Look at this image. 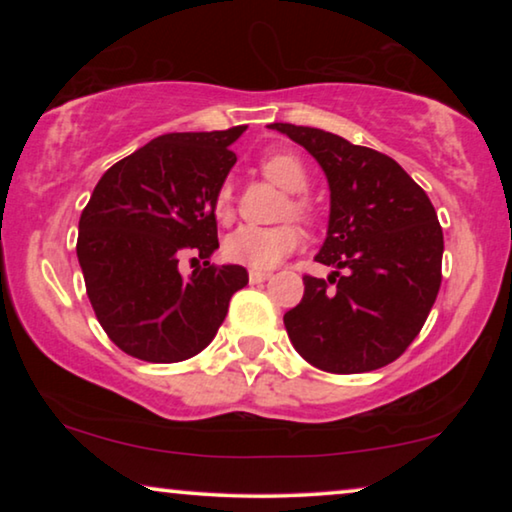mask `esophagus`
I'll list each match as a JSON object with an SVG mask.
<instances>
[{"label": "esophagus", "instance_id": "obj_1", "mask_svg": "<svg viewBox=\"0 0 512 512\" xmlns=\"http://www.w3.org/2000/svg\"><path fill=\"white\" fill-rule=\"evenodd\" d=\"M272 275L270 272H263V270H251L249 272V282L251 284H263V282H268Z\"/></svg>", "mask_w": 512, "mask_h": 512}]
</instances>
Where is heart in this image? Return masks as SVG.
I'll use <instances>...</instances> for the list:
<instances>
[{"label":"heart","instance_id":"b5f03b06","mask_svg":"<svg viewBox=\"0 0 512 512\" xmlns=\"http://www.w3.org/2000/svg\"><path fill=\"white\" fill-rule=\"evenodd\" d=\"M261 172L272 181V184H277L289 193H303L305 188L310 186L307 167L303 165V160L293 156V153H268V156L261 158ZM214 214L219 221H228L230 216H233V193H230L228 184H223L214 195ZM289 214L305 223L314 221L312 202L307 198H300V195L291 198L289 205H286V216ZM298 247L300 230L296 226H291V223H284V226L275 228L242 226L226 237L223 254H226L230 263L247 265L251 270H270L275 268L282 258L293 254Z\"/></svg>","mask_w":512,"mask_h":512}]
</instances>
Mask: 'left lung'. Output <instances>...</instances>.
Instances as JSON below:
<instances>
[{
    "label": "left lung",
    "instance_id": "left-lung-1",
    "mask_svg": "<svg viewBox=\"0 0 512 512\" xmlns=\"http://www.w3.org/2000/svg\"><path fill=\"white\" fill-rule=\"evenodd\" d=\"M305 146L331 186V221L303 300L284 314L305 361L352 375L396 361L412 345L443 282V228L424 188L384 153L333 132L272 123Z\"/></svg>",
    "mask_w": 512,
    "mask_h": 512
}]
</instances>
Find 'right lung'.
<instances>
[{"label": "right lung", "instance_id": "1", "mask_svg": "<svg viewBox=\"0 0 512 512\" xmlns=\"http://www.w3.org/2000/svg\"><path fill=\"white\" fill-rule=\"evenodd\" d=\"M244 125L172 132L118 160L97 181L81 212L79 256L95 317L118 349L149 363H177L202 352L249 282L242 265H214L219 247L214 195L237 156ZM203 265L191 278L178 258Z\"/></svg>", "mask_w": 512, "mask_h": 512}]
</instances>
